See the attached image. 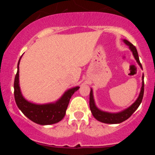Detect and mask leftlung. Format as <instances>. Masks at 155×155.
<instances>
[{
	"mask_svg": "<svg viewBox=\"0 0 155 155\" xmlns=\"http://www.w3.org/2000/svg\"><path fill=\"white\" fill-rule=\"evenodd\" d=\"M124 43L126 45H127L129 46L130 49L132 51L133 54H134V58L137 60V62L138 63V64L141 67V68L143 69L141 63L140 61V59H139V55L138 52H137V50L135 46L132 44L131 43H130L129 41H127V40H123ZM143 83H142V87L141 91H140V95H139L138 98L137 99V101L132 104L130 107L127 108L124 110L121 111L120 112H117V113H111V112H104V111L101 110V109H98L96 107L94 103V96H93V91L92 89H91L90 92V100H89V105H90V109L92 112V115L93 116L96 118L97 121H101L103 123H106V124H119V123L123 122L125 120L129 118L132 115V114L135 112L137 109V108L140 107V104L142 103L143 101V94H144V75L143 76Z\"/></svg>",
	"mask_w": 155,
	"mask_h": 155,
	"instance_id": "8db88e82",
	"label": "left lung"
}]
</instances>
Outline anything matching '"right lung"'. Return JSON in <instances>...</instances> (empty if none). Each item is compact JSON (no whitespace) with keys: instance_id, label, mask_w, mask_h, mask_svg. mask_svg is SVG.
<instances>
[{"instance_id":"add662e5","label":"right lung","mask_w":155,"mask_h":155,"mask_svg":"<svg viewBox=\"0 0 155 155\" xmlns=\"http://www.w3.org/2000/svg\"><path fill=\"white\" fill-rule=\"evenodd\" d=\"M20 58V59H21ZM14 81V97L17 107L26 117L34 123L41 125L55 124L63 119L66 114L69 102L72 95L79 88L76 86L64 92L61 97L55 103L46 104H35L29 102L21 94L19 87V62Z\"/></svg>"}]
</instances>
